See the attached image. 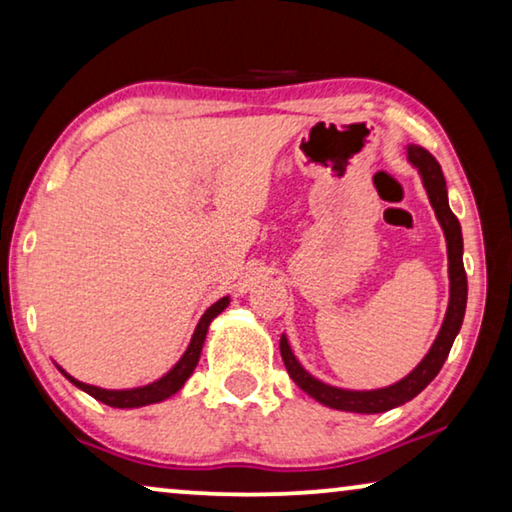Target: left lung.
Wrapping results in <instances>:
<instances>
[{
    "instance_id": "obj_1",
    "label": "left lung",
    "mask_w": 512,
    "mask_h": 512,
    "mask_svg": "<svg viewBox=\"0 0 512 512\" xmlns=\"http://www.w3.org/2000/svg\"><path fill=\"white\" fill-rule=\"evenodd\" d=\"M408 160L420 169L424 187H427V194H429V201L431 206H434L438 222H441L445 239H448V259H450L448 315H445L441 334H438L436 343L431 345L429 355L422 359L420 366H417L410 376L403 378L401 383L385 387V390H376V392H348V390H336V387L320 383V380H315L311 373L301 369V364L292 355L290 345H287V338L285 336L280 338V355H283L285 369L290 373V378L306 394H311L313 399H318L329 408L348 410V413H385V410L397 408L401 403L417 397V394H420L424 387L438 376V371L443 369L445 359L450 355L452 343H455V336L459 334V327H462L464 322L466 292H469V285H466V271L462 262V250H464L462 227H459L457 215L450 211L448 190H445L441 164H438L436 157L422 146H408Z\"/></svg>"
}]
</instances>
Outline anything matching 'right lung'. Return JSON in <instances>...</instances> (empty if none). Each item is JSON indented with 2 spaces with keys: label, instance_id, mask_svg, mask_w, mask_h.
I'll return each mask as SVG.
<instances>
[{
  "label": "right lung",
  "instance_id": "add662e5",
  "mask_svg": "<svg viewBox=\"0 0 512 512\" xmlns=\"http://www.w3.org/2000/svg\"><path fill=\"white\" fill-rule=\"evenodd\" d=\"M229 299L222 297L220 301H215V304L208 308V311L201 315L197 329H194V336L190 341V348L185 350V355L181 357V362H178L174 369H171L167 376L157 380L153 385H146V387H139V390H122V392H113V390H102V387H92V385H85L81 380L67 376L71 383L76 387H81L83 392H88L90 397H95L97 401L106 403V406H113V408H139V406H148V403H157L162 399L171 397V394H176L181 387L185 385V380L192 376L194 366L199 362V355H201V345H204V338H206V331L208 325H211V320L215 315L222 313L227 308Z\"/></svg>",
  "mask_w": 512,
  "mask_h": 512
}]
</instances>
